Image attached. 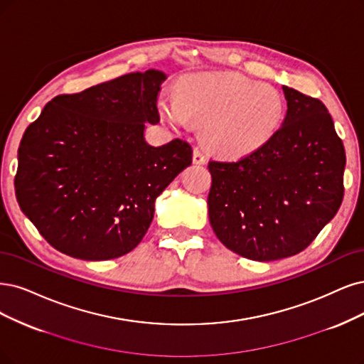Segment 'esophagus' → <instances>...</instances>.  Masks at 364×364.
<instances>
[{
    "mask_svg": "<svg viewBox=\"0 0 364 364\" xmlns=\"http://www.w3.org/2000/svg\"><path fill=\"white\" fill-rule=\"evenodd\" d=\"M193 164H196V165H205L207 164V157H205L204 151L199 150V148H195V150H193Z\"/></svg>",
    "mask_w": 364,
    "mask_h": 364,
    "instance_id": "1",
    "label": "esophagus"
}]
</instances>
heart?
<instances>
[{"mask_svg": "<svg viewBox=\"0 0 364 364\" xmlns=\"http://www.w3.org/2000/svg\"><path fill=\"white\" fill-rule=\"evenodd\" d=\"M161 118L173 126L189 119L204 126V141L225 157L258 150L276 133L284 106L279 92L237 73H205L187 77L180 94L159 100Z\"/></svg>", "mask_w": 364, "mask_h": 364, "instance_id": "heart-1", "label": "heart"}]
</instances>
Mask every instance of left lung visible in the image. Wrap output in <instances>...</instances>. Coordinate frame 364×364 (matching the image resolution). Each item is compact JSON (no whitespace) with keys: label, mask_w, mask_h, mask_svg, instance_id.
I'll return each instance as SVG.
<instances>
[{"label":"left lung","mask_w":364,"mask_h":364,"mask_svg":"<svg viewBox=\"0 0 364 364\" xmlns=\"http://www.w3.org/2000/svg\"><path fill=\"white\" fill-rule=\"evenodd\" d=\"M282 90L288 109L270 139L237 161H208L213 231L228 249L253 261L304 250L343 199L345 148L326 105Z\"/></svg>","instance_id":"1"}]
</instances>
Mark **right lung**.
<instances>
[{
	"label": "right lung",
	"mask_w": 364,
	"mask_h": 364,
	"mask_svg": "<svg viewBox=\"0 0 364 364\" xmlns=\"http://www.w3.org/2000/svg\"><path fill=\"white\" fill-rule=\"evenodd\" d=\"M166 79L154 69L53 97L26 127L15 177L21 210L48 243L85 261L114 259L144 238L156 198L192 164V146H151Z\"/></svg>",
	"instance_id": "right-lung-1"
}]
</instances>
